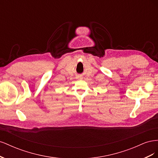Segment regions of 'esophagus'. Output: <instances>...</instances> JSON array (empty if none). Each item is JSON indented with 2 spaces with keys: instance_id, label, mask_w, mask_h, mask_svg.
Listing matches in <instances>:
<instances>
[{
  "instance_id": "1",
  "label": "esophagus",
  "mask_w": 158,
  "mask_h": 158,
  "mask_svg": "<svg viewBox=\"0 0 158 158\" xmlns=\"http://www.w3.org/2000/svg\"><path fill=\"white\" fill-rule=\"evenodd\" d=\"M77 78H79V79H82V78L81 77V76H78V77Z\"/></svg>"
}]
</instances>
